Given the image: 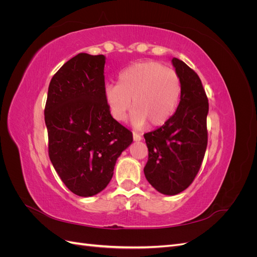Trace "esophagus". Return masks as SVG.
Listing matches in <instances>:
<instances>
[{"label":"esophagus","instance_id":"34e87169","mask_svg":"<svg viewBox=\"0 0 257 257\" xmlns=\"http://www.w3.org/2000/svg\"><path fill=\"white\" fill-rule=\"evenodd\" d=\"M133 139H134V142H141L142 136L137 133H133Z\"/></svg>","mask_w":257,"mask_h":257}]
</instances>
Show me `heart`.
Segmentation results:
<instances>
[{
  "mask_svg": "<svg viewBox=\"0 0 257 257\" xmlns=\"http://www.w3.org/2000/svg\"><path fill=\"white\" fill-rule=\"evenodd\" d=\"M181 92L180 77L174 69L159 62L145 61L122 71L116 84H106L104 96L114 120L125 119L132 99V124L143 127L148 122L157 127L174 115Z\"/></svg>",
  "mask_w": 257,
  "mask_h": 257,
  "instance_id": "b5f03b06",
  "label": "heart"
}]
</instances>
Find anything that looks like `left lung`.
<instances>
[{"mask_svg":"<svg viewBox=\"0 0 257 257\" xmlns=\"http://www.w3.org/2000/svg\"><path fill=\"white\" fill-rule=\"evenodd\" d=\"M172 63L182 92L174 115L161 127L145 134L149 158L146 179L164 195H177L193 182L204 160L209 104L198 75L183 61Z\"/></svg>","mask_w":257,"mask_h":257,"instance_id":"8db88e82","label":"left lung"}]
</instances>
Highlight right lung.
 <instances>
[{"label": "right lung", "mask_w": 257, "mask_h": 257, "mask_svg": "<svg viewBox=\"0 0 257 257\" xmlns=\"http://www.w3.org/2000/svg\"><path fill=\"white\" fill-rule=\"evenodd\" d=\"M104 54L78 53L52 77L45 107L49 158L74 194L90 197L113 176L115 162L133 143L110 114L104 96Z\"/></svg>", "instance_id": "add662e5"}]
</instances>
